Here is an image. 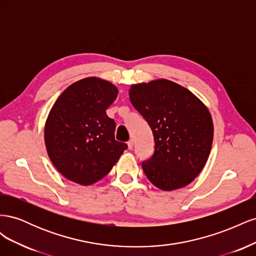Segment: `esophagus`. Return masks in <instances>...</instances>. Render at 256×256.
I'll return each mask as SVG.
<instances>
[{"label": "esophagus", "instance_id": "obj_1", "mask_svg": "<svg viewBox=\"0 0 256 256\" xmlns=\"http://www.w3.org/2000/svg\"><path fill=\"white\" fill-rule=\"evenodd\" d=\"M127 144H128V148L129 150H132L134 148V140H129L127 142Z\"/></svg>", "mask_w": 256, "mask_h": 256}]
</instances>
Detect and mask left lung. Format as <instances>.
Returning a JSON list of instances; mask_svg holds the SVG:
<instances>
[{"label":"left lung","mask_w":256,"mask_h":256,"mask_svg":"<svg viewBox=\"0 0 256 256\" xmlns=\"http://www.w3.org/2000/svg\"><path fill=\"white\" fill-rule=\"evenodd\" d=\"M129 96L154 136V154L142 162L146 177L164 191L189 184L212 150L214 125L206 106L187 88L166 79L134 84Z\"/></svg>","instance_id":"obj_1"}]
</instances>
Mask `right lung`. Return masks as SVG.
<instances>
[{"mask_svg": "<svg viewBox=\"0 0 256 256\" xmlns=\"http://www.w3.org/2000/svg\"><path fill=\"white\" fill-rule=\"evenodd\" d=\"M118 95L115 85L92 76L72 84L53 104L44 143L52 164L67 180L92 184L127 150L126 143L115 140V122L106 112Z\"/></svg>", "mask_w": 256, "mask_h": 256, "instance_id": "right-lung-1", "label": "right lung"}]
</instances>
